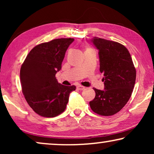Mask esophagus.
I'll use <instances>...</instances> for the list:
<instances>
[{"instance_id": "obj_1", "label": "esophagus", "mask_w": 154, "mask_h": 154, "mask_svg": "<svg viewBox=\"0 0 154 154\" xmlns=\"http://www.w3.org/2000/svg\"><path fill=\"white\" fill-rule=\"evenodd\" d=\"M76 88L79 90H83L84 89H85V87H84V86H82V85H78L77 87H76Z\"/></svg>"}]
</instances>
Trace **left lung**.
<instances>
[{
  "label": "left lung",
  "instance_id": "8db88e82",
  "mask_svg": "<svg viewBox=\"0 0 154 154\" xmlns=\"http://www.w3.org/2000/svg\"><path fill=\"white\" fill-rule=\"evenodd\" d=\"M90 42L99 50L100 71L104 73V90L93 88L95 97L90 108L101 116H112L121 111L131 97L136 70L127 48L117 42L93 37Z\"/></svg>",
  "mask_w": 154,
  "mask_h": 154
}]
</instances>
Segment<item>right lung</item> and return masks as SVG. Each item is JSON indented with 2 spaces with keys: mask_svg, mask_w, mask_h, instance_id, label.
Listing matches in <instances>:
<instances>
[{
  "mask_svg": "<svg viewBox=\"0 0 154 154\" xmlns=\"http://www.w3.org/2000/svg\"><path fill=\"white\" fill-rule=\"evenodd\" d=\"M73 38H58L39 44L26 56L20 69L22 92L31 108L43 117H55L64 111L75 85L59 83L55 74Z\"/></svg>",
  "mask_w": 154,
  "mask_h": 154,
  "instance_id": "right-lung-1",
  "label": "right lung"
}]
</instances>
